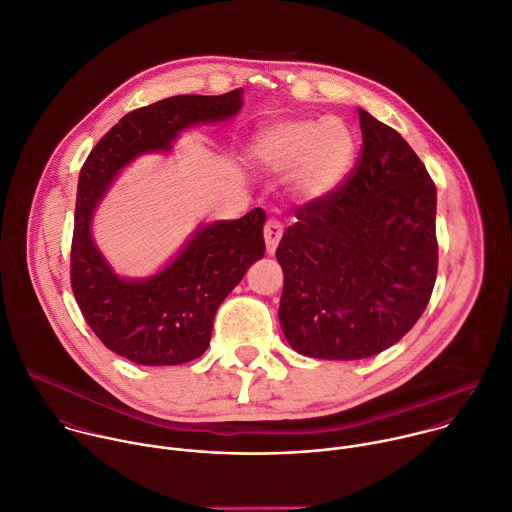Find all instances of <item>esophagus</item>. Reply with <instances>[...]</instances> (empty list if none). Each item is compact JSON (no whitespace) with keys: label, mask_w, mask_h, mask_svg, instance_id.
Wrapping results in <instances>:
<instances>
[{"label":"esophagus","mask_w":512,"mask_h":512,"mask_svg":"<svg viewBox=\"0 0 512 512\" xmlns=\"http://www.w3.org/2000/svg\"><path fill=\"white\" fill-rule=\"evenodd\" d=\"M283 235V225L275 218H269L263 227V237H265V245H267V253H273L279 245V239Z\"/></svg>","instance_id":"obj_1"}]
</instances>
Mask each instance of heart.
Wrapping results in <instances>:
<instances>
[{"label": "heart", "instance_id": "heart-1", "mask_svg": "<svg viewBox=\"0 0 512 512\" xmlns=\"http://www.w3.org/2000/svg\"><path fill=\"white\" fill-rule=\"evenodd\" d=\"M354 141L336 119H294L265 129L253 158L271 172L293 170L291 188L302 198L326 196L338 186L352 162Z\"/></svg>", "mask_w": 512, "mask_h": 512}]
</instances>
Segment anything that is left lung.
Segmentation results:
<instances>
[{"mask_svg": "<svg viewBox=\"0 0 512 512\" xmlns=\"http://www.w3.org/2000/svg\"><path fill=\"white\" fill-rule=\"evenodd\" d=\"M362 148L326 196L296 208L275 257L289 346L358 360L399 342L421 318L437 275L435 184L411 145L358 109Z\"/></svg>", "mask_w": 512, "mask_h": 512, "instance_id": "8db88e82", "label": "left lung"}]
</instances>
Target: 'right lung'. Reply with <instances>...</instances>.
<instances>
[{
	"label": "right lung",
	"mask_w": 512,
	"mask_h": 512,
	"mask_svg": "<svg viewBox=\"0 0 512 512\" xmlns=\"http://www.w3.org/2000/svg\"><path fill=\"white\" fill-rule=\"evenodd\" d=\"M241 105L243 89H235L214 97L178 95L135 109L99 139L81 168L70 245L72 294L97 338L131 362L172 367L208 348L218 306L265 253V210L253 208L239 221L200 229L164 271L141 281L117 277L97 251L93 212L133 158L170 150L184 127L233 117Z\"/></svg>",
	"instance_id": "add662e5"
}]
</instances>
